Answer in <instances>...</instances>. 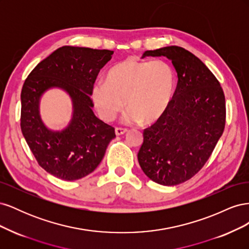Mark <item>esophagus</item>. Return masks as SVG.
<instances>
[{"instance_id": "34e87169", "label": "esophagus", "mask_w": 249, "mask_h": 249, "mask_svg": "<svg viewBox=\"0 0 249 249\" xmlns=\"http://www.w3.org/2000/svg\"><path fill=\"white\" fill-rule=\"evenodd\" d=\"M126 132H127V129H124V127H116L115 129V134L117 135V136H119V135H123Z\"/></svg>"}]
</instances>
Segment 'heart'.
<instances>
[{
	"label": "heart",
	"instance_id": "obj_1",
	"mask_svg": "<svg viewBox=\"0 0 249 249\" xmlns=\"http://www.w3.org/2000/svg\"><path fill=\"white\" fill-rule=\"evenodd\" d=\"M176 85L172 67L163 60L126 59L111 67L106 83H97L92 100L100 116L112 122L125 107L127 123L144 124L159 119L168 108Z\"/></svg>",
	"mask_w": 249,
	"mask_h": 249
}]
</instances>
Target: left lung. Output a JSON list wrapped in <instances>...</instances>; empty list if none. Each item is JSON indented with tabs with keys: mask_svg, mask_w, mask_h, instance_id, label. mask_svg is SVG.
I'll use <instances>...</instances> for the list:
<instances>
[{
	"mask_svg": "<svg viewBox=\"0 0 249 249\" xmlns=\"http://www.w3.org/2000/svg\"><path fill=\"white\" fill-rule=\"evenodd\" d=\"M146 56L170 59L178 80L166 111L143 131L138 162L154 182L175 186L196 175L212 155L224 131L225 97L213 72L189 51L171 46Z\"/></svg>",
	"mask_w": 249,
	"mask_h": 249,
	"instance_id": "1",
	"label": "left lung"
}]
</instances>
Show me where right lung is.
Listing matches in <instances>:
<instances>
[{
	"label": "right lung",
	"mask_w": 249,
	"mask_h": 249,
	"mask_svg": "<svg viewBox=\"0 0 249 249\" xmlns=\"http://www.w3.org/2000/svg\"><path fill=\"white\" fill-rule=\"evenodd\" d=\"M113 51L59 48L29 73L22 85L20 129L37 163L58 178L74 180L91 173L101 163L115 130L97 118L90 95L97 74ZM60 87L71 95L74 115L61 132L47 129L39 116L41 94Z\"/></svg>",
	"instance_id": "right-lung-1"
}]
</instances>
